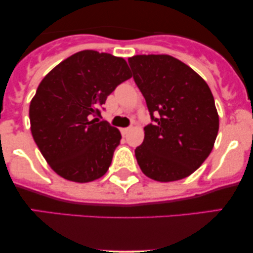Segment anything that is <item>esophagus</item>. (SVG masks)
I'll use <instances>...</instances> for the list:
<instances>
[{
  "mask_svg": "<svg viewBox=\"0 0 253 253\" xmlns=\"http://www.w3.org/2000/svg\"><path fill=\"white\" fill-rule=\"evenodd\" d=\"M120 130H121V134H123V135H126L127 133H128L129 128H128V127H127V128H121Z\"/></svg>",
  "mask_w": 253,
  "mask_h": 253,
  "instance_id": "1",
  "label": "esophagus"
}]
</instances>
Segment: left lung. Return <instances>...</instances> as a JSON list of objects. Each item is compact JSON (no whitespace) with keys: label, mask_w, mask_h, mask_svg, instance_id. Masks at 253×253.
I'll list each match as a JSON object with an SVG mask.
<instances>
[{"label":"left lung","mask_w":253,"mask_h":253,"mask_svg":"<svg viewBox=\"0 0 253 253\" xmlns=\"http://www.w3.org/2000/svg\"><path fill=\"white\" fill-rule=\"evenodd\" d=\"M133 78L146 101L151 120L135 149L143 172L158 182L185 178L213 150L219 115L205 80L169 54L128 58Z\"/></svg>","instance_id":"left-lung-1"}]
</instances>
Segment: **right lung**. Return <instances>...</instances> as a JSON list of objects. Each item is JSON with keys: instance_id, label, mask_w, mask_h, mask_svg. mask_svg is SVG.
<instances>
[{"instance_id": "obj_1", "label": "right lung", "mask_w": 253, "mask_h": 253, "mask_svg": "<svg viewBox=\"0 0 253 253\" xmlns=\"http://www.w3.org/2000/svg\"><path fill=\"white\" fill-rule=\"evenodd\" d=\"M130 77L124 58L85 50L42 78L30 104L31 132L60 177L86 183L109 169L121 133L95 117H101L107 96Z\"/></svg>"}]
</instances>
